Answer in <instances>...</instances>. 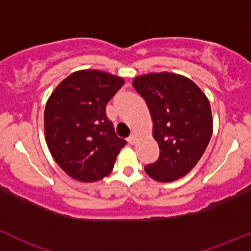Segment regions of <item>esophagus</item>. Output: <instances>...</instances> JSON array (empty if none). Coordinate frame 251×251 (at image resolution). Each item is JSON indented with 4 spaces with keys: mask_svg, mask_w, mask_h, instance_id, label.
<instances>
[{
    "mask_svg": "<svg viewBox=\"0 0 251 251\" xmlns=\"http://www.w3.org/2000/svg\"><path fill=\"white\" fill-rule=\"evenodd\" d=\"M127 141H128V143L131 144V146H133V144H136V142H137L136 134H131V136L127 138Z\"/></svg>",
    "mask_w": 251,
    "mask_h": 251,
    "instance_id": "34e87169",
    "label": "esophagus"
}]
</instances>
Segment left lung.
Instances as JSON below:
<instances>
[{"label":"left lung","mask_w":251,"mask_h":251,"mask_svg":"<svg viewBox=\"0 0 251 251\" xmlns=\"http://www.w3.org/2000/svg\"><path fill=\"white\" fill-rule=\"evenodd\" d=\"M132 84L146 100L160 148L159 159L144 170L157 181L176 180L196 166L209 143V101L194 81L172 73L139 75Z\"/></svg>","instance_id":"obj_1"}]
</instances>
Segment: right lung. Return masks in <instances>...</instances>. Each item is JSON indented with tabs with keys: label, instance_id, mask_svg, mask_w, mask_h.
<instances>
[{
	"label": "right lung",
	"instance_id": "add662e5",
	"mask_svg": "<svg viewBox=\"0 0 251 251\" xmlns=\"http://www.w3.org/2000/svg\"><path fill=\"white\" fill-rule=\"evenodd\" d=\"M123 85V78L109 73L79 71L63 79L47 102V144L57 165L79 181L108 176L125 147L105 114V105Z\"/></svg>",
	"mask_w": 251,
	"mask_h": 251
}]
</instances>
